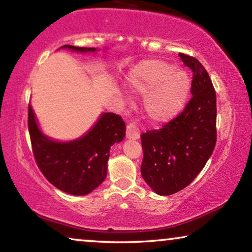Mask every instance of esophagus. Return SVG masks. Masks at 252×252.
<instances>
[{
    "instance_id": "obj_1",
    "label": "esophagus",
    "mask_w": 252,
    "mask_h": 252,
    "mask_svg": "<svg viewBox=\"0 0 252 252\" xmlns=\"http://www.w3.org/2000/svg\"><path fill=\"white\" fill-rule=\"evenodd\" d=\"M139 137H140L139 131H138L136 126L132 125V123H130V125L126 126V138L127 139H139Z\"/></svg>"
}]
</instances>
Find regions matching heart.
Segmentation results:
<instances>
[{"label":"heart","mask_w":252,"mask_h":252,"mask_svg":"<svg viewBox=\"0 0 252 252\" xmlns=\"http://www.w3.org/2000/svg\"><path fill=\"white\" fill-rule=\"evenodd\" d=\"M127 87L145 95L143 112L154 125L171 121L185 107L190 79L185 70L161 60H145L134 66L126 77Z\"/></svg>","instance_id":"b5f03b06"}]
</instances>
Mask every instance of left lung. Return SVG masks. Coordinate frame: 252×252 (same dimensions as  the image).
Wrapping results in <instances>:
<instances>
[{"instance_id":"1","label":"left lung","mask_w":252,"mask_h":252,"mask_svg":"<svg viewBox=\"0 0 252 252\" xmlns=\"http://www.w3.org/2000/svg\"><path fill=\"white\" fill-rule=\"evenodd\" d=\"M179 57L193 72V97L171 122L140 136L141 176L158 195H171L189 186L210 158L217 139L216 92L209 74L196 58Z\"/></svg>"}]
</instances>
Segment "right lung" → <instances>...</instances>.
Listing matches in <instances>:
<instances>
[{
    "label": "right lung",
    "instance_id": "obj_1",
    "mask_svg": "<svg viewBox=\"0 0 252 252\" xmlns=\"http://www.w3.org/2000/svg\"><path fill=\"white\" fill-rule=\"evenodd\" d=\"M59 49L91 54L95 48L63 45ZM28 130L34 158L49 182L72 195H87L107 176L109 150L126 136V123L114 113H101L97 122L83 136L74 140L52 139L41 130L30 104Z\"/></svg>",
    "mask_w": 252,
    "mask_h": 252
}]
</instances>
